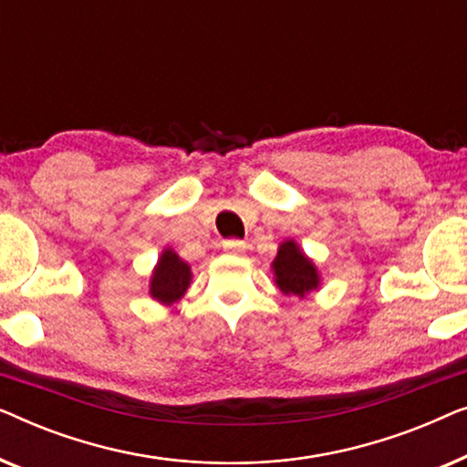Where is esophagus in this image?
Here are the masks:
<instances>
[{"label": "esophagus", "mask_w": 467, "mask_h": 467, "mask_svg": "<svg viewBox=\"0 0 467 467\" xmlns=\"http://www.w3.org/2000/svg\"><path fill=\"white\" fill-rule=\"evenodd\" d=\"M223 248H225L227 253L240 254V253L246 251V242L244 240H225V242H223Z\"/></svg>", "instance_id": "esophagus-1"}]
</instances>
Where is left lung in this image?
<instances>
[{
    "mask_svg": "<svg viewBox=\"0 0 467 467\" xmlns=\"http://www.w3.org/2000/svg\"><path fill=\"white\" fill-rule=\"evenodd\" d=\"M276 285L286 296L304 297L318 286V274L312 261L299 251L296 242H285L274 259Z\"/></svg>",
    "mask_w": 467,
    "mask_h": 467,
    "instance_id": "left-lung-1",
    "label": "left lung"
}]
</instances>
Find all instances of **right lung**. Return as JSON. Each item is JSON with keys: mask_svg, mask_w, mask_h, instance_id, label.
I'll list each match as a JSON object with an SVG mask.
<instances>
[{"mask_svg": "<svg viewBox=\"0 0 467 467\" xmlns=\"http://www.w3.org/2000/svg\"><path fill=\"white\" fill-rule=\"evenodd\" d=\"M191 280V270L184 261L178 259L174 251H165L152 272L150 296L163 304H171L181 299L187 291Z\"/></svg>", "mask_w": 467, "mask_h": 467, "instance_id": "1", "label": "right lung"}]
</instances>
